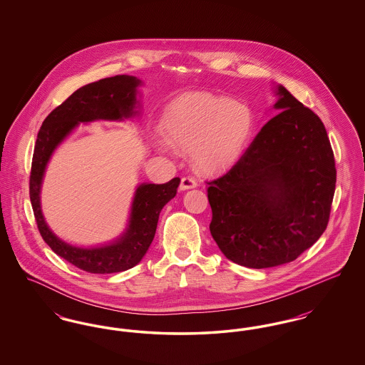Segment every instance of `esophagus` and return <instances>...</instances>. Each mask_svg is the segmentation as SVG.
<instances>
[{
  "mask_svg": "<svg viewBox=\"0 0 365 365\" xmlns=\"http://www.w3.org/2000/svg\"><path fill=\"white\" fill-rule=\"evenodd\" d=\"M197 186H198V182L194 178L185 176V178H182V182H180L179 187H180V190H189V189H194Z\"/></svg>",
  "mask_w": 365,
  "mask_h": 365,
  "instance_id": "34e87169",
  "label": "esophagus"
}]
</instances>
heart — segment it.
I'll return each mask as SVG.
<instances>
[{
    "mask_svg": "<svg viewBox=\"0 0 365 365\" xmlns=\"http://www.w3.org/2000/svg\"><path fill=\"white\" fill-rule=\"evenodd\" d=\"M163 140L178 152H191L202 170H219L237 161L255 131L249 105L210 93H194L167 105L160 119ZM160 152H167L158 143Z\"/></svg>",
    "mask_w": 365,
    "mask_h": 365,
    "instance_id": "heart-1",
    "label": "heart"
}]
</instances>
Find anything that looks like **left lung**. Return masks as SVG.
Instances as JSON below:
<instances>
[{"label": "left lung", "instance_id": "8db88e82", "mask_svg": "<svg viewBox=\"0 0 365 365\" xmlns=\"http://www.w3.org/2000/svg\"><path fill=\"white\" fill-rule=\"evenodd\" d=\"M280 110L227 174L208 182L210 234L228 260L247 268L294 261L324 232L336 170L320 118L286 88Z\"/></svg>", "mask_w": 365, "mask_h": 365}]
</instances>
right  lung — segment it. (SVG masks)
<instances>
[{"label":"right lung","mask_w":365,"mask_h":365,"mask_svg":"<svg viewBox=\"0 0 365 365\" xmlns=\"http://www.w3.org/2000/svg\"><path fill=\"white\" fill-rule=\"evenodd\" d=\"M140 81L130 75H116L78 88L43 120L35 142L30 200L35 220L43 241L53 252L72 265L90 274H113L137 265L156 234L158 215L176 195L179 178L164 185L142 183L135 191L128 227L122 235L100 247H76L61 241L48 227L41 210V186L54 149L67 138L79 123L124 120L138 113L137 87Z\"/></svg>","instance_id":"right-lung-1"}]
</instances>
